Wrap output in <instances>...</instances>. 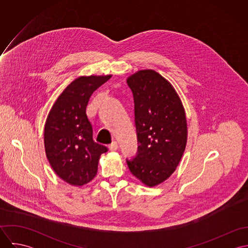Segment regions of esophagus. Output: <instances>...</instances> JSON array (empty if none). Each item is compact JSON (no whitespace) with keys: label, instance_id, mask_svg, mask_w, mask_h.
<instances>
[{"label":"esophagus","instance_id":"esophagus-1","mask_svg":"<svg viewBox=\"0 0 248 248\" xmlns=\"http://www.w3.org/2000/svg\"><path fill=\"white\" fill-rule=\"evenodd\" d=\"M118 148V145H117V142L113 141L111 144L108 145V149L109 151H116Z\"/></svg>","mask_w":248,"mask_h":248}]
</instances>
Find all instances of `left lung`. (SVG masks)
I'll return each mask as SVG.
<instances>
[{"label":"left lung","mask_w":248,"mask_h":248,"mask_svg":"<svg viewBox=\"0 0 248 248\" xmlns=\"http://www.w3.org/2000/svg\"><path fill=\"white\" fill-rule=\"evenodd\" d=\"M135 101L139 150L127 159L131 173L155 187L176 171L187 143V121L182 102L172 84L153 70L127 78Z\"/></svg>","instance_id":"left-lung-1"}]
</instances>
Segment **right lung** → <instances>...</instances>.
I'll list each match as a JSON object with an SVG mask.
<instances>
[{"mask_svg":"<svg viewBox=\"0 0 248 248\" xmlns=\"http://www.w3.org/2000/svg\"><path fill=\"white\" fill-rule=\"evenodd\" d=\"M108 75L80 76L58 96L45 124L44 143L55 174L73 186H83L96 176L100 155L108 151L93 140L86 114L90 97Z\"/></svg>","mask_w":248,"mask_h":248,"instance_id":"1","label":"right lung"}]
</instances>
